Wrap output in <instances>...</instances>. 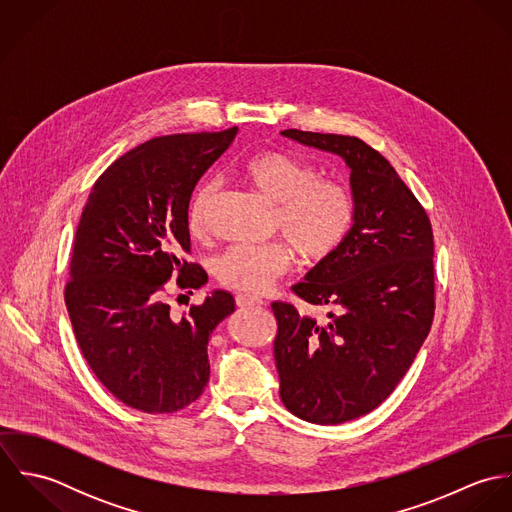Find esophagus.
Returning <instances> with one entry per match:
<instances>
[{
  "mask_svg": "<svg viewBox=\"0 0 512 512\" xmlns=\"http://www.w3.org/2000/svg\"><path fill=\"white\" fill-rule=\"evenodd\" d=\"M236 305L240 309H246V307H262L264 301L258 299V297H252V295H246V293H240L236 295Z\"/></svg>",
  "mask_w": 512,
  "mask_h": 512,
  "instance_id": "esophagus-1",
  "label": "esophagus"
}]
</instances>
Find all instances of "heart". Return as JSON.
Segmentation results:
<instances>
[{
  "mask_svg": "<svg viewBox=\"0 0 512 512\" xmlns=\"http://www.w3.org/2000/svg\"><path fill=\"white\" fill-rule=\"evenodd\" d=\"M240 171L262 197L274 203V228L290 240L303 262L317 264L337 252L355 219L353 197L343 185L317 179L311 165L276 149L248 155ZM215 193L213 181H205L195 191L187 215L193 234L205 230ZM291 247L284 240L230 246L217 260V280L236 292H266L290 270Z\"/></svg>",
  "mask_w": 512,
  "mask_h": 512,
  "instance_id": "heart-1",
  "label": "heart"
}]
</instances>
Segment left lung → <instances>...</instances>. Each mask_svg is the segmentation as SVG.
<instances>
[{
	"label": "left lung",
	"instance_id": "8db88e82",
	"mask_svg": "<svg viewBox=\"0 0 512 512\" xmlns=\"http://www.w3.org/2000/svg\"><path fill=\"white\" fill-rule=\"evenodd\" d=\"M301 146L339 155L351 171L353 226L333 256L292 290L325 319L274 301L280 396L321 426L361 418L398 386L434 319L432 224L396 169L363 140L284 130Z\"/></svg>",
	"mask_w": 512,
	"mask_h": 512
}]
</instances>
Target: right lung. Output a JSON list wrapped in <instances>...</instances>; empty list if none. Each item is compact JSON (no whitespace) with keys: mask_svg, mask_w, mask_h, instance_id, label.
Returning a JSON list of instances; mask_svg holds the SVG:
<instances>
[{"mask_svg":"<svg viewBox=\"0 0 512 512\" xmlns=\"http://www.w3.org/2000/svg\"><path fill=\"white\" fill-rule=\"evenodd\" d=\"M236 132L161 136L130 149L94 183L76 228L65 288L74 337L98 380L147 414L177 412L203 394L211 333L234 311L232 293L215 290L177 317L165 292L193 293L209 280L181 258L191 250L189 201Z\"/></svg>","mask_w":512,"mask_h":512,"instance_id":"add662e5","label":"right lung"}]
</instances>
